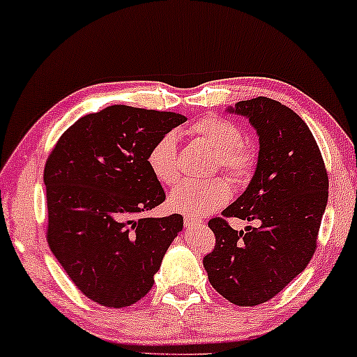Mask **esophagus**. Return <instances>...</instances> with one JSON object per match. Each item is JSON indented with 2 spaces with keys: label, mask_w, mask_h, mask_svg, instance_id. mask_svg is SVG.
<instances>
[{
  "label": "esophagus",
  "mask_w": 357,
  "mask_h": 357,
  "mask_svg": "<svg viewBox=\"0 0 357 357\" xmlns=\"http://www.w3.org/2000/svg\"><path fill=\"white\" fill-rule=\"evenodd\" d=\"M183 222L187 227H192V226H195V224H202V219L197 216H185Z\"/></svg>",
  "instance_id": "obj_1"
}]
</instances>
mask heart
I'll list each match as a JSON object with an SVG mask.
<instances>
[{"label":"heart","instance_id":"heart-1","mask_svg":"<svg viewBox=\"0 0 357 357\" xmlns=\"http://www.w3.org/2000/svg\"><path fill=\"white\" fill-rule=\"evenodd\" d=\"M190 135L216 151L213 170L229 175L234 183H243L252 177L257 165V151L243 141L241 126L216 115H206L190 126ZM148 167L162 185H175L180 178V159L177 136L165 133L151 146ZM231 197L227 180H185L169 195V206L174 211L192 214L211 213L224 206Z\"/></svg>","mask_w":357,"mask_h":357}]
</instances>
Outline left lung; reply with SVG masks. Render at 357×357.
<instances>
[{"label": "left lung", "instance_id": "left-lung-1", "mask_svg": "<svg viewBox=\"0 0 357 357\" xmlns=\"http://www.w3.org/2000/svg\"><path fill=\"white\" fill-rule=\"evenodd\" d=\"M247 116L260 136L250 185L208 226L216 245L203 258L211 286L232 304L270 301L305 270L314 257L328 199V172L305 121L281 102L255 97L229 109ZM229 217L257 220L236 231Z\"/></svg>", "mask_w": 357, "mask_h": 357}]
</instances>
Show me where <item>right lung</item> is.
Segmentation results:
<instances>
[{
  "label": "right lung",
  "instance_id": "obj_1",
  "mask_svg": "<svg viewBox=\"0 0 357 357\" xmlns=\"http://www.w3.org/2000/svg\"><path fill=\"white\" fill-rule=\"evenodd\" d=\"M185 120L175 112L110 105L75 121L48 155V247L97 304L121 309L148 294L182 231V214H141L165 199L148 167L151 146Z\"/></svg>",
  "mask_w": 357,
  "mask_h": 357
}]
</instances>
